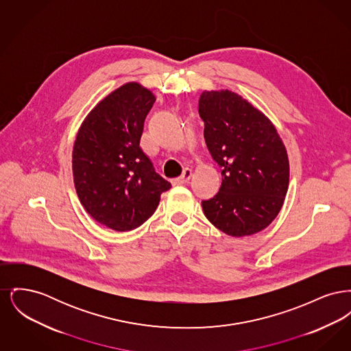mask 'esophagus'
Returning a JSON list of instances; mask_svg holds the SVG:
<instances>
[{"mask_svg":"<svg viewBox=\"0 0 351 351\" xmlns=\"http://www.w3.org/2000/svg\"><path fill=\"white\" fill-rule=\"evenodd\" d=\"M191 176H192V169H191V168H185L183 171V173H182V176L175 178V179H172L171 182H172V184H175V185L188 183V180L191 179Z\"/></svg>","mask_w":351,"mask_h":351,"instance_id":"esophagus-1","label":"esophagus"}]
</instances>
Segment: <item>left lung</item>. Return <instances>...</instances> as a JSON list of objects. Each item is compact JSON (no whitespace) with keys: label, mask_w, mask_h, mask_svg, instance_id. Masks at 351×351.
<instances>
[{"label":"left lung","mask_w":351,"mask_h":351,"mask_svg":"<svg viewBox=\"0 0 351 351\" xmlns=\"http://www.w3.org/2000/svg\"><path fill=\"white\" fill-rule=\"evenodd\" d=\"M204 136L222 168V184L202 210L218 230L232 237L259 233L283 206L289 162L272 122L232 90H204L199 100Z\"/></svg>","instance_id":"obj_1"}]
</instances>
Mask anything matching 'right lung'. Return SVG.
Returning a JSON list of instances; mask_svg holds the SVG:
<instances>
[{
    "label": "right lung",
    "instance_id": "right-lung-1",
    "mask_svg": "<svg viewBox=\"0 0 351 351\" xmlns=\"http://www.w3.org/2000/svg\"><path fill=\"white\" fill-rule=\"evenodd\" d=\"M154 102L147 88L123 84L90 110L76 135V193L90 217L116 232L141 226L171 188L139 146Z\"/></svg>",
    "mask_w": 351,
    "mask_h": 351
}]
</instances>
